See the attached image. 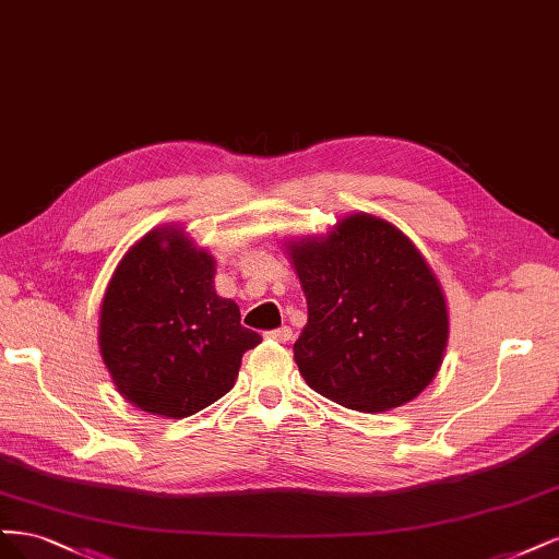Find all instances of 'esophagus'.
<instances>
[{"instance_id": "34e87169", "label": "esophagus", "mask_w": 559, "mask_h": 559, "mask_svg": "<svg viewBox=\"0 0 559 559\" xmlns=\"http://www.w3.org/2000/svg\"><path fill=\"white\" fill-rule=\"evenodd\" d=\"M266 338H274V341H278V344H287V341L293 338V330L287 328V325H283V328H278V330L266 332Z\"/></svg>"}]
</instances>
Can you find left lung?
Listing matches in <instances>:
<instances>
[{
  "mask_svg": "<svg viewBox=\"0 0 559 559\" xmlns=\"http://www.w3.org/2000/svg\"><path fill=\"white\" fill-rule=\"evenodd\" d=\"M287 253L309 306L293 348L309 388L365 413L416 400L443 362L448 309L406 234L353 213L328 237L287 241Z\"/></svg>",
  "mask_w": 559,
  "mask_h": 559,
  "instance_id": "8db88e82",
  "label": "left lung"
}]
</instances>
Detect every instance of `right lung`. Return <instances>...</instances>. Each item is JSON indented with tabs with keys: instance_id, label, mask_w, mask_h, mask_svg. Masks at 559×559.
Listing matches in <instances>:
<instances>
[{
	"instance_id": "add662e5",
	"label": "right lung",
	"mask_w": 559,
	"mask_h": 559,
	"mask_svg": "<svg viewBox=\"0 0 559 559\" xmlns=\"http://www.w3.org/2000/svg\"><path fill=\"white\" fill-rule=\"evenodd\" d=\"M215 260L178 227L141 237L116 266L99 313V353L118 392L153 416L188 418L234 388L262 336L215 295Z\"/></svg>"
}]
</instances>
